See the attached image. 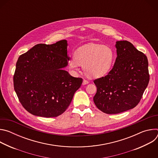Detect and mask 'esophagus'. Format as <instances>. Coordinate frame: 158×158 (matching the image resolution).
<instances>
[{"label":"esophagus","mask_w":158,"mask_h":158,"mask_svg":"<svg viewBox=\"0 0 158 158\" xmlns=\"http://www.w3.org/2000/svg\"><path fill=\"white\" fill-rule=\"evenodd\" d=\"M87 84H89V81L85 80V79H84L83 80V82H82V85H86Z\"/></svg>","instance_id":"34e87169"}]
</instances>
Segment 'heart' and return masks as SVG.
Returning a JSON list of instances; mask_svg holds the SVG:
<instances>
[{
  "label": "heart",
  "instance_id": "b5f03b06",
  "mask_svg": "<svg viewBox=\"0 0 158 158\" xmlns=\"http://www.w3.org/2000/svg\"><path fill=\"white\" fill-rule=\"evenodd\" d=\"M114 54L107 46L89 43L80 47L75 53V59L69 65L77 69L79 64L82 65L84 73L90 77L99 78L106 76L112 68Z\"/></svg>",
  "mask_w": 158,
  "mask_h": 158
}]
</instances>
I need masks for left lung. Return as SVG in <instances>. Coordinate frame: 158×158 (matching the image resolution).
<instances>
[{"mask_svg":"<svg viewBox=\"0 0 158 158\" xmlns=\"http://www.w3.org/2000/svg\"><path fill=\"white\" fill-rule=\"evenodd\" d=\"M115 46L117 57L112 70L105 77L94 81L97 87L94 104L108 114L136 107L149 81L146 55L127 40L117 41Z\"/></svg>","mask_w":158,"mask_h":158,"instance_id":"8db88e82","label":"left lung"}]
</instances>
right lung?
I'll list each match as a JSON object with an SVG mask.
<instances>
[{"label":"right lung","instance_id":"1","mask_svg":"<svg viewBox=\"0 0 158 158\" xmlns=\"http://www.w3.org/2000/svg\"><path fill=\"white\" fill-rule=\"evenodd\" d=\"M67 41L35 45L19 56L14 76V90L31 114L57 117L67 109L82 83L64 70L68 65Z\"/></svg>","mask_w":158,"mask_h":158}]
</instances>
